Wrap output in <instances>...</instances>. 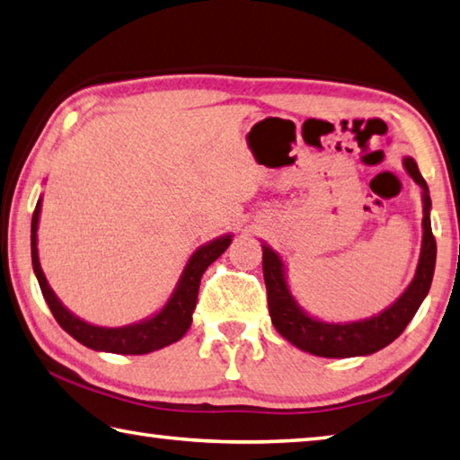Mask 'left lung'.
Here are the masks:
<instances>
[{"label": "left lung", "mask_w": 460, "mask_h": 460, "mask_svg": "<svg viewBox=\"0 0 460 460\" xmlns=\"http://www.w3.org/2000/svg\"><path fill=\"white\" fill-rule=\"evenodd\" d=\"M404 169L422 189V245L414 278L394 304L366 320L356 322H323L307 314L297 304L288 283V267L278 252L263 243V279L267 288L271 323L283 338L296 348L322 358H354L370 356L392 344L419 312L429 296L434 263H437V241L430 227V195L422 179L419 164L412 156H404Z\"/></svg>", "instance_id": "8db88e82"}]
</instances>
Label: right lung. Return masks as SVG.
Segmentation results:
<instances>
[{
  "mask_svg": "<svg viewBox=\"0 0 460 460\" xmlns=\"http://www.w3.org/2000/svg\"><path fill=\"white\" fill-rule=\"evenodd\" d=\"M41 213V197L38 199L36 211L31 217V265L33 273H36L41 294H44L46 304L49 312L54 314L56 322L62 325V330L70 333L74 340L84 344L96 352H111V354H150L155 349H161L164 346H171L185 336L187 330L193 323V312L197 305L199 286H201V278L208 265H211L217 257L225 253L233 241L231 233L217 237L208 243L201 245L197 252L189 257V261L182 270L181 278L174 286L171 297L156 314L145 317L137 323L120 325V328H104V325H94L82 320V317L74 315L68 307H66L54 289L49 288L44 271L40 265L38 255V223Z\"/></svg>",
  "mask_w": 460,
  "mask_h": 460,
  "instance_id": "right-lung-1",
  "label": "right lung"
}]
</instances>
